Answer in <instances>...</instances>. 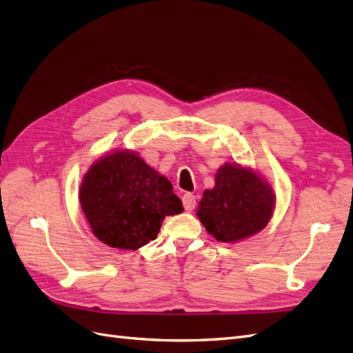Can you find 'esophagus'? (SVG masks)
<instances>
[{"mask_svg":"<svg viewBox=\"0 0 353 353\" xmlns=\"http://www.w3.org/2000/svg\"><path fill=\"white\" fill-rule=\"evenodd\" d=\"M183 205H184V209H185L187 212L194 210V208H196V205H197L196 196L191 194V193H185V194L183 196Z\"/></svg>","mask_w":353,"mask_h":353,"instance_id":"34e87169","label":"esophagus"}]
</instances>
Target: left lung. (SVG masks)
Segmentation results:
<instances>
[{"instance_id": "8db88e82", "label": "left lung", "mask_w": 353, "mask_h": 353, "mask_svg": "<svg viewBox=\"0 0 353 353\" xmlns=\"http://www.w3.org/2000/svg\"><path fill=\"white\" fill-rule=\"evenodd\" d=\"M274 205L272 188L263 178L252 169L225 163L215 175V187L203 193L197 218L218 241L236 243L263 230Z\"/></svg>"}]
</instances>
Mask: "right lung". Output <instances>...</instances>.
Returning a JSON list of instances; mask_svg holds the SVG:
<instances>
[{
  "instance_id": "add662e5",
  "label": "right lung",
  "mask_w": 353,
  "mask_h": 353,
  "mask_svg": "<svg viewBox=\"0 0 353 353\" xmlns=\"http://www.w3.org/2000/svg\"><path fill=\"white\" fill-rule=\"evenodd\" d=\"M79 200L94 236L125 250L150 243L165 216L183 212L170 181L130 150H116L91 165Z\"/></svg>"
}]
</instances>
